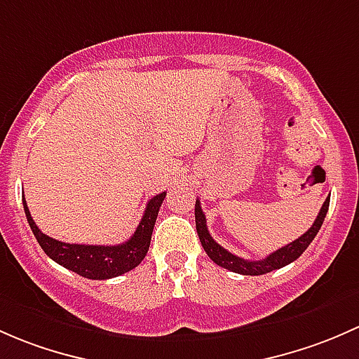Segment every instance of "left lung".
<instances>
[{
	"instance_id": "left-lung-1",
	"label": "left lung",
	"mask_w": 359,
	"mask_h": 359,
	"mask_svg": "<svg viewBox=\"0 0 359 359\" xmlns=\"http://www.w3.org/2000/svg\"><path fill=\"white\" fill-rule=\"evenodd\" d=\"M328 205H330V197H327V201L323 202L315 223H313V226L309 228L304 235L295 238L294 242L287 243V245L282 247V249L275 250V252H271L268 257H264V259L261 261L242 259V257L235 256V254L228 252L224 247H221L219 243L210 236L209 230H207L205 214L202 212L201 201H198V198L197 202H195V224H197L198 238H201V243L202 247H204L207 256L216 262L217 266L230 269V271L233 273H240V275L257 276V275H264V273L273 271V269L283 268V266L290 264L292 261L297 259V257L308 249V245L313 242V238H315L318 231H320L321 224H323L325 221V216H327Z\"/></svg>"
}]
</instances>
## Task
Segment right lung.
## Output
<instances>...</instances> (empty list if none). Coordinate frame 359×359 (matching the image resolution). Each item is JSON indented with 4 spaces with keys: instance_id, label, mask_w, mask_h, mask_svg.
Returning a JSON list of instances; mask_svg holds the SVG:
<instances>
[{
    "instance_id": "obj_1",
    "label": "right lung",
    "mask_w": 359,
    "mask_h": 359,
    "mask_svg": "<svg viewBox=\"0 0 359 359\" xmlns=\"http://www.w3.org/2000/svg\"><path fill=\"white\" fill-rule=\"evenodd\" d=\"M164 198L165 191L150 198L136 231L128 242L119 243V245H79V243H65L51 238L36 226L34 219L29 212L27 202H25V198H22V201H24V210L29 226H31L32 233H34L41 249L46 252V256H50L55 262L70 269V271L84 276V278L107 280L131 271L133 268H136L145 259L150 240H152L155 219H157L158 209H161Z\"/></svg>"
}]
</instances>
